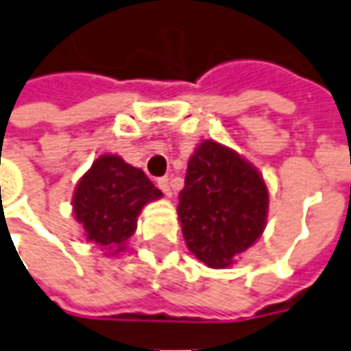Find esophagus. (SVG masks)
Here are the masks:
<instances>
[{
  "label": "esophagus",
  "mask_w": 351,
  "mask_h": 351,
  "mask_svg": "<svg viewBox=\"0 0 351 351\" xmlns=\"http://www.w3.org/2000/svg\"><path fill=\"white\" fill-rule=\"evenodd\" d=\"M158 187H160L164 195H168V197H170V195H171V183H170V178H168V176L158 180Z\"/></svg>",
  "instance_id": "obj_1"
}]
</instances>
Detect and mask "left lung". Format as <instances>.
Segmentation results:
<instances>
[{
    "label": "left lung",
    "mask_w": 351,
    "mask_h": 351,
    "mask_svg": "<svg viewBox=\"0 0 351 351\" xmlns=\"http://www.w3.org/2000/svg\"><path fill=\"white\" fill-rule=\"evenodd\" d=\"M267 204V187L252 164L216 141H202L178 206L187 248L208 267H229L263 233Z\"/></svg>",
    "instance_id": "8db88e82"
}]
</instances>
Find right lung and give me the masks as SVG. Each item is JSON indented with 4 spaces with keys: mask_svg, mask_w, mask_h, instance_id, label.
<instances>
[{
    "mask_svg": "<svg viewBox=\"0 0 351 351\" xmlns=\"http://www.w3.org/2000/svg\"><path fill=\"white\" fill-rule=\"evenodd\" d=\"M160 197L162 191L143 170L125 164L116 154H103L80 180L72 204L88 241L108 254H118L135 233L141 208Z\"/></svg>",
    "mask_w": 351,
    "mask_h": 351,
    "instance_id": "right-lung-1",
    "label": "right lung"
}]
</instances>
